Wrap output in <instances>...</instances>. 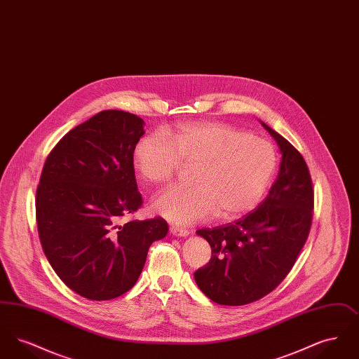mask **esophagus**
Masks as SVG:
<instances>
[{"label": "esophagus", "mask_w": 359, "mask_h": 359, "mask_svg": "<svg viewBox=\"0 0 359 359\" xmlns=\"http://www.w3.org/2000/svg\"><path fill=\"white\" fill-rule=\"evenodd\" d=\"M170 231H171L173 236H176V237H187L188 234H189V230L177 227V226H172L171 229H170Z\"/></svg>", "instance_id": "1"}]
</instances>
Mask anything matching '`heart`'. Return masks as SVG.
Here are the masks:
<instances>
[{
  "mask_svg": "<svg viewBox=\"0 0 359 359\" xmlns=\"http://www.w3.org/2000/svg\"><path fill=\"white\" fill-rule=\"evenodd\" d=\"M184 165H195L189 188H172L154 202L156 214L172 222L217 218L230 221L256 207L273 176V145L223 122L177 126L170 140L152 133L135 148V168L151 184H167Z\"/></svg>",
  "mask_w": 359,
  "mask_h": 359,
  "instance_id": "heart-1",
  "label": "heart"
}]
</instances>
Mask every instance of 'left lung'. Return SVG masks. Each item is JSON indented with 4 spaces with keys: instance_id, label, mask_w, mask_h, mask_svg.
<instances>
[{
    "instance_id": "1",
    "label": "left lung",
    "mask_w": 359,
    "mask_h": 359,
    "mask_svg": "<svg viewBox=\"0 0 359 359\" xmlns=\"http://www.w3.org/2000/svg\"><path fill=\"white\" fill-rule=\"evenodd\" d=\"M281 151L278 176L265 201L234 222L199 229L211 246L195 272L198 287L221 306H243L271 293L288 276L309 234L313 188L307 163L287 138L262 123Z\"/></svg>"
}]
</instances>
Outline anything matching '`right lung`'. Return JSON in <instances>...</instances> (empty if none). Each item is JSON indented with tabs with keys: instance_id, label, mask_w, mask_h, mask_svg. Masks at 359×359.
<instances>
[{
	"instance_id": "obj_1",
	"label": "right lung",
	"mask_w": 359,
	"mask_h": 359,
	"mask_svg": "<svg viewBox=\"0 0 359 359\" xmlns=\"http://www.w3.org/2000/svg\"><path fill=\"white\" fill-rule=\"evenodd\" d=\"M144 121L103 110L71 129L47 156L36 189L41 248L55 273L90 300L133 288L148 249L164 238L163 218H123L142 205L133 154Z\"/></svg>"
}]
</instances>
